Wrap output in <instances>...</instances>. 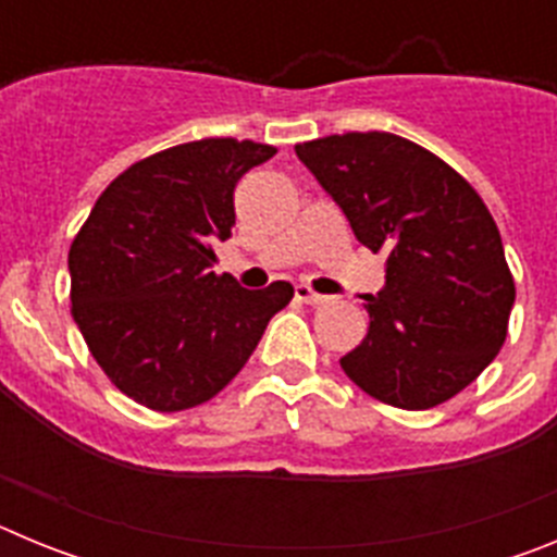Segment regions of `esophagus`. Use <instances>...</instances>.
<instances>
[{
    "instance_id": "1",
    "label": "esophagus",
    "mask_w": 557,
    "mask_h": 557,
    "mask_svg": "<svg viewBox=\"0 0 557 557\" xmlns=\"http://www.w3.org/2000/svg\"><path fill=\"white\" fill-rule=\"evenodd\" d=\"M295 298L304 304H312V307H318V304H326L329 301V295H321V293H312V289L307 287V284H298L295 287Z\"/></svg>"
}]
</instances>
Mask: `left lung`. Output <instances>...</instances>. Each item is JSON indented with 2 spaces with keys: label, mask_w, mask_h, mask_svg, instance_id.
<instances>
[{
  "label": "left lung",
  "mask_w": 557,
  "mask_h": 557,
  "mask_svg": "<svg viewBox=\"0 0 557 557\" xmlns=\"http://www.w3.org/2000/svg\"><path fill=\"white\" fill-rule=\"evenodd\" d=\"M359 243L387 253L366 295L368 337L339 359L368 396L426 410L471 385L499 354L516 301L491 211L424 147L393 133H346L295 147Z\"/></svg>",
  "instance_id": "left-lung-1"
}]
</instances>
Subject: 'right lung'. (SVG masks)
<instances>
[{
	"label": "right lung",
	"mask_w": 557,
	"mask_h": 557,
	"mask_svg": "<svg viewBox=\"0 0 557 557\" xmlns=\"http://www.w3.org/2000/svg\"><path fill=\"white\" fill-rule=\"evenodd\" d=\"M275 147L200 139L111 181L69 250L72 314L106 376L159 412L198 407L243 371L293 284L239 287L214 243L234 225L236 181Z\"/></svg>",
	"instance_id": "1"
}]
</instances>
